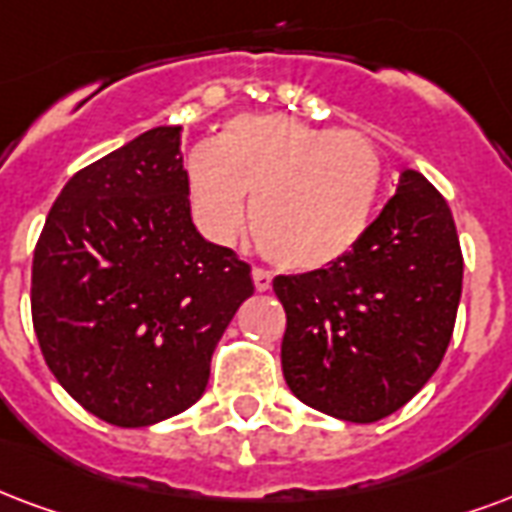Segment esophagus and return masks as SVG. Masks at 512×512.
Wrapping results in <instances>:
<instances>
[{
    "label": "esophagus",
    "instance_id": "obj_1",
    "mask_svg": "<svg viewBox=\"0 0 512 512\" xmlns=\"http://www.w3.org/2000/svg\"><path fill=\"white\" fill-rule=\"evenodd\" d=\"M252 282H255L257 293H266V290H271L274 276L268 274V271H263V268H255V271H252Z\"/></svg>",
    "mask_w": 512,
    "mask_h": 512
}]
</instances>
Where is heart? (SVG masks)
I'll return each instance as SVG.
<instances>
[{
    "instance_id": "obj_1",
    "label": "heart",
    "mask_w": 512,
    "mask_h": 512,
    "mask_svg": "<svg viewBox=\"0 0 512 512\" xmlns=\"http://www.w3.org/2000/svg\"><path fill=\"white\" fill-rule=\"evenodd\" d=\"M382 189L380 151L355 130H320L279 113H246L187 160L192 217L230 244L246 219L276 266L314 271L352 252Z\"/></svg>"
}]
</instances>
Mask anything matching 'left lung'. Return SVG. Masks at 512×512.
<instances>
[{"label":"left lung","instance_id":"8db88e82","mask_svg":"<svg viewBox=\"0 0 512 512\" xmlns=\"http://www.w3.org/2000/svg\"><path fill=\"white\" fill-rule=\"evenodd\" d=\"M464 260L453 214L423 173L396 195L342 260L276 276L287 314L282 372L312 410L374 423L401 410L448 350Z\"/></svg>","mask_w":512,"mask_h":512}]
</instances>
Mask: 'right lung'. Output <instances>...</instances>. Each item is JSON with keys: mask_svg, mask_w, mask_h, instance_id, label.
I'll list each match as a JSON object with an SVG mask.
<instances>
[{"mask_svg": "<svg viewBox=\"0 0 512 512\" xmlns=\"http://www.w3.org/2000/svg\"><path fill=\"white\" fill-rule=\"evenodd\" d=\"M252 268L192 225L181 127H154L75 173L32 263L48 369L83 410L140 429L203 396Z\"/></svg>", "mask_w": 512, "mask_h": 512, "instance_id": "obj_1", "label": "right lung"}]
</instances>
